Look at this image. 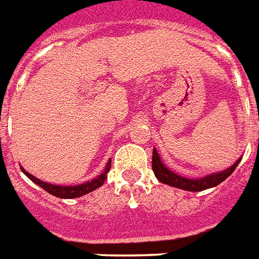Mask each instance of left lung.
I'll return each mask as SVG.
<instances>
[{
    "label": "left lung",
    "instance_id": "8db88e82",
    "mask_svg": "<svg viewBox=\"0 0 259 259\" xmlns=\"http://www.w3.org/2000/svg\"><path fill=\"white\" fill-rule=\"evenodd\" d=\"M241 159H238L237 162L233 164L232 167H229L225 171H221V173L210 174L208 177H203V179L199 180H191V179H185L183 176H179L176 174L171 170H168L164 164L160 160V157L157 155L156 149H153V156H152V168H153V173H155L156 179L159 180L163 184L171 185V187H176V188H180V190H185V191H203L206 188H210V187H214V185H219L222 181L230 176V174L236 170V167L238 166Z\"/></svg>",
    "mask_w": 259,
    "mask_h": 259
}]
</instances>
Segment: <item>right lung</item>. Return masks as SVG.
Masks as SVG:
<instances>
[{
    "label": "right lung",
    "mask_w": 259,
    "mask_h": 259,
    "mask_svg": "<svg viewBox=\"0 0 259 259\" xmlns=\"http://www.w3.org/2000/svg\"><path fill=\"white\" fill-rule=\"evenodd\" d=\"M110 167H111V160H109L107 166H106V168H104V171L100 174L99 177L93 179L92 181H88V183H85V184L75 185V187H62V185L49 184V183H45V181L36 179L34 176H32V174H29L27 171H25V168H22V171L26 174L27 177L32 180L34 184H37L38 187H41L43 190H46L47 192H50L51 195H54V197L78 198V197H82V195H85V194H88V192L93 191V190H96V188H99L100 185H103V183L106 181V179H107V173H109Z\"/></svg>",
    "instance_id": "1"
}]
</instances>
